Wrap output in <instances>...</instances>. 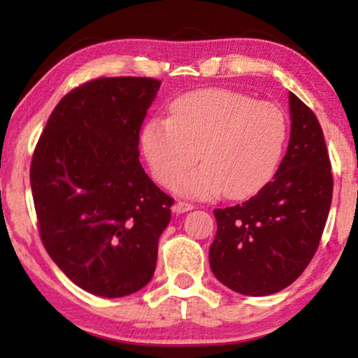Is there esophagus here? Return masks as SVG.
Here are the masks:
<instances>
[{"label": "esophagus", "instance_id": "obj_1", "mask_svg": "<svg viewBox=\"0 0 358 358\" xmlns=\"http://www.w3.org/2000/svg\"><path fill=\"white\" fill-rule=\"evenodd\" d=\"M194 205L189 203V202H180V200H178V202L174 203L173 207V212L174 213H184V212H189V210H192Z\"/></svg>", "mask_w": 358, "mask_h": 358}]
</instances>
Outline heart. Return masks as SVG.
Returning <instances> with one entry per match:
<instances>
[{"label": "heart", "mask_w": 358, "mask_h": 358, "mask_svg": "<svg viewBox=\"0 0 358 358\" xmlns=\"http://www.w3.org/2000/svg\"><path fill=\"white\" fill-rule=\"evenodd\" d=\"M285 140L280 107L229 90L179 96L168 119L150 120L141 134L151 173L166 187L201 156L204 164L176 184L180 194L199 199L257 194L275 173Z\"/></svg>", "instance_id": "heart-1"}]
</instances>
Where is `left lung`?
Instances as JSON below:
<instances>
[{
  "label": "left lung",
  "instance_id": "8db88e82",
  "mask_svg": "<svg viewBox=\"0 0 358 358\" xmlns=\"http://www.w3.org/2000/svg\"><path fill=\"white\" fill-rule=\"evenodd\" d=\"M292 131L275 176L246 202L215 208L208 259L231 290L266 296L283 290L311 262L332 200V173L315 112L290 92Z\"/></svg>",
  "mask_w": 358,
  "mask_h": 358
}]
</instances>
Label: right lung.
I'll return each mask as SVG.
<instances>
[{"instance_id": "obj_1", "label": "right lung", "mask_w": 358, "mask_h": 358, "mask_svg": "<svg viewBox=\"0 0 358 358\" xmlns=\"http://www.w3.org/2000/svg\"><path fill=\"white\" fill-rule=\"evenodd\" d=\"M161 81L96 78L58 102L37 141L31 187L52 261L83 290L127 296L155 273L173 197L140 164V129Z\"/></svg>"}]
</instances>
